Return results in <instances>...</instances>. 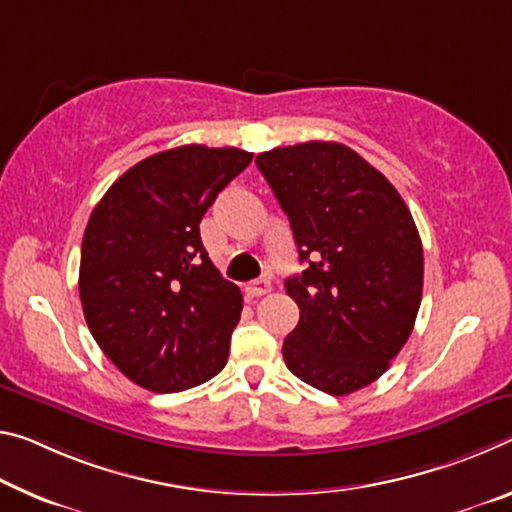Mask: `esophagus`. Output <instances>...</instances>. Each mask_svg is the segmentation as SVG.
Listing matches in <instances>:
<instances>
[{
  "label": "esophagus",
  "mask_w": 512,
  "mask_h": 512,
  "mask_svg": "<svg viewBox=\"0 0 512 512\" xmlns=\"http://www.w3.org/2000/svg\"><path fill=\"white\" fill-rule=\"evenodd\" d=\"M246 291H248V296H253V298L264 296V294H269V291H271V282L266 280V278L250 280L248 285H246Z\"/></svg>",
  "instance_id": "obj_1"
}]
</instances>
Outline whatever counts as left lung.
I'll return each mask as SVG.
<instances>
[{
    "mask_svg": "<svg viewBox=\"0 0 512 512\" xmlns=\"http://www.w3.org/2000/svg\"><path fill=\"white\" fill-rule=\"evenodd\" d=\"M307 269L285 282L298 326L282 355L303 383L344 396L383 376L415 326L424 250L392 182L358 152L310 141L257 154Z\"/></svg>",
    "mask_w": 512,
    "mask_h": 512,
    "instance_id": "obj_1",
    "label": "left lung"
}]
</instances>
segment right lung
<instances>
[{"label": "right lung", "mask_w": 512, "mask_h": 512, "mask_svg": "<svg viewBox=\"0 0 512 512\" xmlns=\"http://www.w3.org/2000/svg\"><path fill=\"white\" fill-rule=\"evenodd\" d=\"M253 152L182 145L111 184L81 241L79 298L88 330L150 392L196 387L225 367L241 291L200 239V221Z\"/></svg>", "instance_id": "add662e5"}]
</instances>
